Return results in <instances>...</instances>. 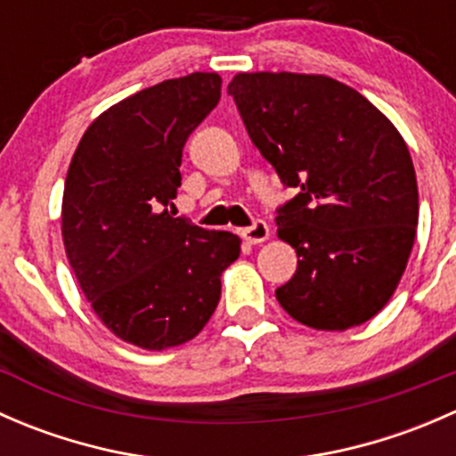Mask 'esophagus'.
I'll list each match as a JSON object with an SVG mask.
<instances>
[{
  "label": "esophagus",
  "instance_id": "1",
  "mask_svg": "<svg viewBox=\"0 0 456 456\" xmlns=\"http://www.w3.org/2000/svg\"><path fill=\"white\" fill-rule=\"evenodd\" d=\"M269 224L265 223V220H256L251 227L242 229V238H245L247 242H251V245H260V242L269 240Z\"/></svg>",
  "mask_w": 456,
  "mask_h": 456
}]
</instances>
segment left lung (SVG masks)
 <instances>
[{"instance_id": "1", "label": "left lung", "mask_w": 456, "mask_h": 456, "mask_svg": "<svg viewBox=\"0 0 456 456\" xmlns=\"http://www.w3.org/2000/svg\"><path fill=\"white\" fill-rule=\"evenodd\" d=\"M254 145L300 194L278 238L297 271L275 291L317 330L369 322L393 297L417 236L419 191L397 127L360 92L324 75L238 72L227 87Z\"/></svg>"}]
</instances>
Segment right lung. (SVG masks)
Here are the masks:
<instances>
[{
	"label": "right lung",
	"instance_id": "1",
	"mask_svg": "<svg viewBox=\"0 0 456 456\" xmlns=\"http://www.w3.org/2000/svg\"><path fill=\"white\" fill-rule=\"evenodd\" d=\"M216 72L156 84L101 112L81 136L61 202L75 278L110 333L145 351L181 346L220 300L240 238L174 218L187 136L220 101Z\"/></svg>",
	"mask_w": 456,
	"mask_h": 456
}]
</instances>
